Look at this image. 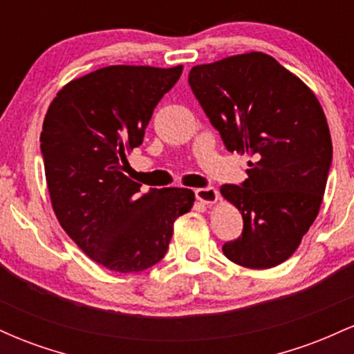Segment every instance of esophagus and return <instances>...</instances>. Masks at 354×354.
<instances>
[{"label":"esophagus","mask_w":354,"mask_h":354,"mask_svg":"<svg viewBox=\"0 0 354 354\" xmlns=\"http://www.w3.org/2000/svg\"><path fill=\"white\" fill-rule=\"evenodd\" d=\"M194 194H196V200L205 203V205H213V203L218 201V191L214 188H198L194 191Z\"/></svg>","instance_id":"1"}]
</instances>
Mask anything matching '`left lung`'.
I'll use <instances>...</instances> for the list:
<instances>
[{
  "instance_id": "left-lung-1",
  "label": "left lung",
  "mask_w": 354,
  "mask_h": 354,
  "mask_svg": "<svg viewBox=\"0 0 354 354\" xmlns=\"http://www.w3.org/2000/svg\"><path fill=\"white\" fill-rule=\"evenodd\" d=\"M189 86L228 151L248 154V180L221 194L243 216V233L223 245L251 270L281 265L318 216L333 145L318 98L261 51L228 56L189 71Z\"/></svg>"
}]
</instances>
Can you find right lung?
I'll return each instance as SVG.
<instances>
[{"mask_svg": "<svg viewBox=\"0 0 354 354\" xmlns=\"http://www.w3.org/2000/svg\"><path fill=\"white\" fill-rule=\"evenodd\" d=\"M183 66L116 64L70 81L43 121L41 153L53 211L61 228L98 265L138 273L163 259L174 221L188 213V188H153L124 174L143 143L153 109Z\"/></svg>", "mask_w": 354, "mask_h": 354, "instance_id": "obj_1", "label": "right lung"}]
</instances>
